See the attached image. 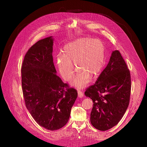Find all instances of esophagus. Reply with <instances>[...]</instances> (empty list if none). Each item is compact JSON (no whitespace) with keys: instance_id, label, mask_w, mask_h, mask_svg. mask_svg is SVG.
Wrapping results in <instances>:
<instances>
[{"instance_id":"obj_1","label":"esophagus","mask_w":147,"mask_h":147,"mask_svg":"<svg viewBox=\"0 0 147 147\" xmlns=\"http://www.w3.org/2000/svg\"><path fill=\"white\" fill-rule=\"evenodd\" d=\"M83 96V94L81 91H78V97L79 98H82Z\"/></svg>"}]
</instances>
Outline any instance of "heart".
<instances>
[{
  "mask_svg": "<svg viewBox=\"0 0 147 147\" xmlns=\"http://www.w3.org/2000/svg\"><path fill=\"white\" fill-rule=\"evenodd\" d=\"M105 48L102 42L88 37L79 38L64 45L63 55L57 58V65L62 77L70 80L78 70L72 84L82 87L89 82L90 77L94 79L102 70L105 60Z\"/></svg>",
  "mask_w": 147,
  "mask_h": 147,
  "instance_id": "1",
  "label": "heart"
}]
</instances>
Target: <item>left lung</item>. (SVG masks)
Wrapping results in <instances>:
<instances>
[{
    "label": "left lung",
    "instance_id": "obj_1",
    "mask_svg": "<svg viewBox=\"0 0 147 147\" xmlns=\"http://www.w3.org/2000/svg\"><path fill=\"white\" fill-rule=\"evenodd\" d=\"M130 74L119 51H114L109 64L94 85L84 92L93 101L91 124L105 131L116 125L125 114L130 101Z\"/></svg>",
    "mask_w": 147,
    "mask_h": 147
}]
</instances>
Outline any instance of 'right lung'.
<instances>
[{
    "instance_id": "obj_1",
    "label": "right lung",
    "mask_w": 147,
    "mask_h": 147,
    "mask_svg": "<svg viewBox=\"0 0 147 147\" xmlns=\"http://www.w3.org/2000/svg\"><path fill=\"white\" fill-rule=\"evenodd\" d=\"M53 44L52 36L38 40L26 53L21 67L27 109L38 125L49 130L67 124L78 97L77 90L57 75Z\"/></svg>"
}]
</instances>
